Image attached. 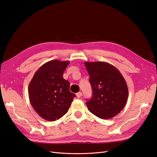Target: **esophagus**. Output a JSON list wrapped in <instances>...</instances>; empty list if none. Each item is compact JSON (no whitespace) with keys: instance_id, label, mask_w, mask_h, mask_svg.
Instances as JSON below:
<instances>
[{"instance_id":"34e87169","label":"esophagus","mask_w":157,"mask_h":157,"mask_svg":"<svg viewBox=\"0 0 157 157\" xmlns=\"http://www.w3.org/2000/svg\"><path fill=\"white\" fill-rule=\"evenodd\" d=\"M76 96H77V97L78 98H80V97H81V96H82V92H79L77 93V94H76Z\"/></svg>"}]
</instances>
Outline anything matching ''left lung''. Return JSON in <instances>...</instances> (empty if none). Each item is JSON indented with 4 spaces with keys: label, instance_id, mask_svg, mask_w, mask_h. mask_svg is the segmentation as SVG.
Masks as SVG:
<instances>
[{
    "label": "left lung",
    "instance_id": "1",
    "mask_svg": "<svg viewBox=\"0 0 157 157\" xmlns=\"http://www.w3.org/2000/svg\"><path fill=\"white\" fill-rule=\"evenodd\" d=\"M84 65L93 92L92 99L86 103L89 111L101 119L115 117L127 102L128 89L124 78L115 66L107 62Z\"/></svg>",
    "mask_w": 157,
    "mask_h": 157
}]
</instances>
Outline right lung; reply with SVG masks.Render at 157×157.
<instances>
[{
	"instance_id": "right-lung-1",
	"label": "right lung",
	"mask_w": 157,
	"mask_h": 157,
	"mask_svg": "<svg viewBox=\"0 0 157 157\" xmlns=\"http://www.w3.org/2000/svg\"><path fill=\"white\" fill-rule=\"evenodd\" d=\"M69 61L52 60L42 65L29 84L31 105L48 121L59 119L68 111L75 94L69 91V82L63 74Z\"/></svg>"
}]
</instances>
